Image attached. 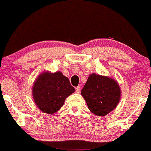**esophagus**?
<instances>
[{"label":"esophagus","instance_id":"34e87169","mask_svg":"<svg viewBox=\"0 0 151 151\" xmlns=\"http://www.w3.org/2000/svg\"><path fill=\"white\" fill-rule=\"evenodd\" d=\"M80 91H81V86H78L77 88H76V92H77V93H79V92H80Z\"/></svg>","mask_w":151,"mask_h":151}]
</instances>
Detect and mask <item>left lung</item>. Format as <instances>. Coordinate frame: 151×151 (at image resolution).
Wrapping results in <instances>:
<instances>
[{
	"mask_svg": "<svg viewBox=\"0 0 151 151\" xmlns=\"http://www.w3.org/2000/svg\"><path fill=\"white\" fill-rule=\"evenodd\" d=\"M81 93L91 112L96 115L105 116L116 108L121 91L118 83L111 78L92 74Z\"/></svg>",
	"mask_w": 151,
	"mask_h": 151,
	"instance_id": "8db88e82",
	"label": "left lung"
}]
</instances>
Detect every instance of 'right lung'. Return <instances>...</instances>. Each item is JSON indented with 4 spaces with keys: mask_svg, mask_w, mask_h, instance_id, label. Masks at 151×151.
Here are the masks:
<instances>
[{
    "mask_svg": "<svg viewBox=\"0 0 151 151\" xmlns=\"http://www.w3.org/2000/svg\"><path fill=\"white\" fill-rule=\"evenodd\" d=\"M32 92L38 108L45 113L52 114L59 110L66 98L74 93V88L60 72H45L36 79Z\"/></svg>",
    "mask_w": 151,
    "mask_h": 151,
    "instance_id": "obj_1",
    "label": "right lung"
}]
</instances>
